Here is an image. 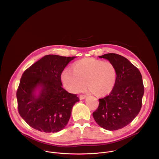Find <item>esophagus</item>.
Here are the masks:
<instances>
[{
  "label": "esophagus",
  "instance_id": "esophagus-1",
  "mask_svg": "<svg viewBox=\"0 0 159 159\" xmlns=\"http://www.w3.org/2000/svg\"><path fill=\"white\" fill-rule=\"evenodd\" d=\"M87 98V96H85V95H84V94H80V96H79V98H80V99H84L85 98Z\"/></svg>",
  "mask_w": 159,
  "mask_h": 159
}]
</instances>
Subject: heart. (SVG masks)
I'll return each instance as SVG.
<instances>
[{"label":"heart","mask_w":159,"mask_h":159,"mask_svg":"<svg viewBox=\"0 0 159 159\" xmlns=\"http://www.w3.org/2000/svg\"><path fill=\"white\" fill-rule=\"evenodd\" d=\"M72 69H66L61 74L63 86L72 93L80 91L87 84L90 91L104 96L111 91L117 79L116 67L109 61L84 59L75 63Z\"/></svg>","instance_id":"obj_1"}]
</instances>
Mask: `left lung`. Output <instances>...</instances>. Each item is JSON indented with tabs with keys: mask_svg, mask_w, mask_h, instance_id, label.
<instances>
[{
	"mask_svg": "<svg viewBox=\"0 0 159 159\" xmlns=\"http://www.w3.org/2000/svg\"><path fill=\"white\" fill-rule=\"evenodd\" d=\"M99 57L114 63L118 75L110 94L99 99V106L93 115L101 127L110 131L117 130L129 125L141 109L144 94L142 74L121 55L107 53Z\"/></svg>",
	"mask_w": 159,
	"mask_h": 159,
	"instance_id": "1",
	"label": "left lung"
}]
</instances>
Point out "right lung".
I'll return each instance as SVG.
<instances>
[{"label": "right lung", "mask_w": 159, "mask_h": 159, "mask_svg": "<svg viewBox=\"0 0 159 159\" xmlns=\"http://www.w3.org/2000/svg\"><path fill=\"white\" fill-rule=\"evenodd\" d=\"M74 58L45 55L22 74L16 93L17 109L31 127L45 133H55L67 125L72 107L79 98L62 88L61 74ZM39 86L41 90L36 97L34 92Z\"/></svg>", "instance_id": "1"}]
</instances>
